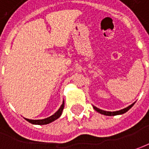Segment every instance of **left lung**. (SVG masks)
Masks as SVG:
<instances>
[{
	"label": "left lung",
	"instance_id": "1",
	"mask_svg": "<svg viewBox=\"0 0 149 149\" xmlns=\"http://www.w3.org/2000/svg\"><path fill=\"white\" fill-rule=\"evenodd\" d=\"M134 105V104H132L131 105H130L129 107H127V108H125V109H123L120 110V111H116V112H107V111H104V110H101V109H98V108H96L95 106H93V108L94 109L97 111L98 113H101V114H104V115H106V116H116V115H119V114H123V113H126L129 109L132 107Z\"/></svg>",
	"mask_w": 149,
	"mask_h": 149
}]
</instances>
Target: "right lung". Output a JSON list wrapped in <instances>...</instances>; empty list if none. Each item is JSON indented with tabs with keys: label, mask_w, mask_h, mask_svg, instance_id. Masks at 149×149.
<instances>
[{
	"label": "right lung",
	"mask_w": 149,
	"mask_h": 149,
	"mask_svg": "<svg viewBox=\"0 0 149 149\" xmlns=\"http://www.w3.org/2000/svg\"><path fill=\"white\" fill-rule=\"evenodd\" d=\"M63 108H64V102L63 103V104L61 105V107L59 108V109L58 110L56 113H54V115L50 116L49 117H47L45 119H42V120H30V119H26L28 122L32 123V124H35V125H46V124H49L50 122H52L54 120L58 119V117L61 116L62 112L63 110Z\"/></svg>",
	"instance_id": "obj_1"
}]
</instances>
